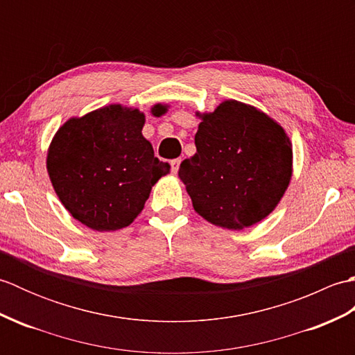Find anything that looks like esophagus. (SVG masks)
Masks as SVG:
<instances>
[{
  "instance_id": "1",
  "label": "esophagus",
  "mask_w": 355,
  "mask_h": 355,
  "mask_svg": "<svg viewBox=\"0 0 355 355\" xmlns=\"http://www.w3.org/2000/svg\"><path fill=\"white\" fill-rule=\"evenodd\" d=\"M180 163H182V158H175V160L171 162V166H172V172L177 173L178 168H180Z\"/></svg>"
}]
</instances>
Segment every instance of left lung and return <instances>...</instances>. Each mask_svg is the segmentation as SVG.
I'll return each mask as SVG.
<instances>
[{"label": "left lung", "mask_w": 355, "mask_h": 355, "mask_svg": "<svg viewBox=\"0 0 355 355\" xmlns=\"http://www.w3.org/2000/svg\"><path fill=\"white\" fill-rule=\"evenodd\" d=\"M201 119L197 153L180 164L178 177L205 220L229 230L250 227L273 212L288 187L291 141L273 119L238 101Z\"/></svg>", "instance_id": "left-lung-1"}]
</instances>
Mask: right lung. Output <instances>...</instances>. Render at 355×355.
Masks as SVG:
<instances>
[{
    "instance_id": "add662e5",
    "label": "right lung",
    "mask_w": 355,
    "mask_h": 355,
    "mask_svg": "<svg viewBox=\"0 0 355 355\" xmlns=\"http://www.w3.org/2000/svg\"><path fill=\"white\" fill-rule=\"evenodd\" d=\"M166 111L155 105L153 112ZM145 116L139 110L110 105L70 119L53 139L47 171L65 209L97 232L119 230L137 216L169 163L154 157L143 137Z\"/></svg>"
}]
</instances>
